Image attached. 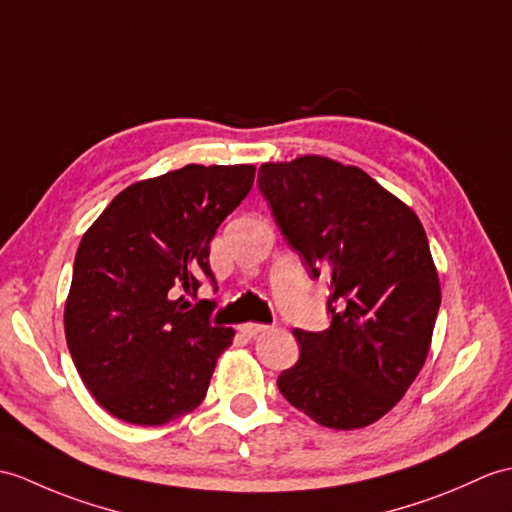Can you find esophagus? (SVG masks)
I'll return each mask as SVG.
<instances>
[{
    "mask_svg": "<svg viewBox=\"0 0 512 512\" xmlns=\"http://www.w3.org/2000/svg\"><path fill=\"white\" fill-rule=\"evenodd\" d=\"M240 331H242V336H246V338H255V336H259V334H266L268 325H261V323H244V325L240 327Z\"/></svg>",
    "mask_w": 512,
    "mask_h": 512,
    "instance_id": "esophagus-1",
    "label": "esophagus"
}]
</instances>
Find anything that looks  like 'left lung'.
<instances>
[{
	"mask_svg": "<svg viewBox=\"0 0 512 512\" xmlns=\"http://www.w3.org/2000/svg\"><path fill=\"white\" fill-rule=\"evenodd\" d=\"M257 183L312 277L331 279V327L294 329L301 358L281 395L331 430L371 425L430 353L441 281L423 224L364 170L320 154L264 163Z\"/></svg>",
	"mask_w": 512,
	"mask_h": 512,
	"instance_id": "8db88e82",
	"label": "left lung"
}]
</instances>
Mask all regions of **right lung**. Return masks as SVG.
<instances>
[{"label":"right lung","instance_id":"obj_1","mask_svg":"<svg viewBox=\"0 0 512 512\" xmlns=\"http://www.w3.org/2000/svg\"><path fill=\"white\" fill-rule=\"evenodd\" d=\"M255 165H196L117 194L82 235L65 301V336L78 375L100 406L135 425L196 410L235 331L196 307L213 281L209 244L251 192Z\"/></svg>","mask_w":512,"mask_h":512}]
</instances>
